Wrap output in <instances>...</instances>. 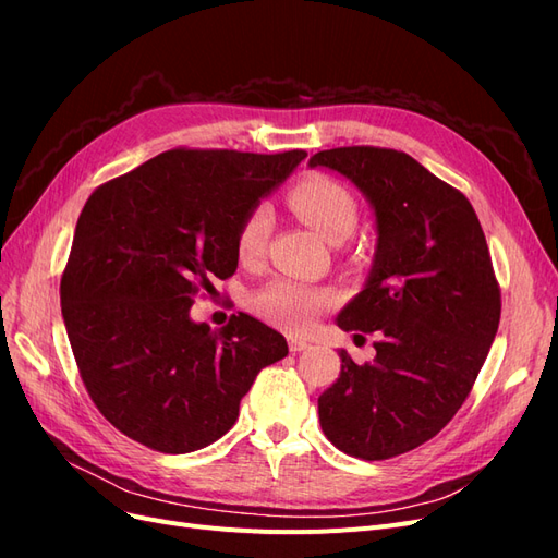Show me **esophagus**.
<instances>
[{
  "mask_svg": "<svg viewBox=\"0 0 558 558\" xmlns=\"http://www.w3.org/2000/svg\"><path fill=\"white\" fill-rule=\"evenodd\" d=\"M289 349H291L293 353H300V351L310 349V342L302 340V337H289Z\"/></svg>",
  "mask_w": 558,
  "mask_h": 558,
  "instance_id": "34e87169",
  "label": "esophagus"
}]
</instances>
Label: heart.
I'll return each instance as SVG.
<instances>
[{"label":"heart","instance_id":"b5f03b06","mask_svg":"<svg viewBox=\"0 0 558 558\" xmlns=\"http://www.w3.org/2000/svg\"><path fill=\"white\" fill-rule=\"evenodd\" d=\"M289 202L293 211L305 221L312 230H316L324 240L349 238L359 221L356 199L351 197L347 189L330 179H310L302 181L291 191ZM269 226H272V214L267 205H258L253 209L238 232V253L240 258H256L265 246ZM332 293L312 286L305 281L293 279H275L260 291L253 293L251 307L267 324L283 330L300 332L305 330L312 320L330 307Z\"/></svg>","mask_w":558,"mask_h":558}]
</instances>
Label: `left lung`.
I'll return each mask as SVG.
<instances>
[{"label": "left lung", "instance_id": "left-lung-1", "mask_svg": "<svg viewBox=\"0 0 558 558\" xmlns=\"http://www.w3.org/2000/svg\"><path fill=\"white\" fill-rule=\"evenodd\" d=\"M310 167L349 179L375 214L363 291L342 330L379 332L373 363L340 351V379L318 398L328 440L365 461L393 459L440 433L475 384L500 320V291L468 197L393 148L318 150Z\"/></svg>", "mask_w": 558, "mask_h": 558}]
</instances>
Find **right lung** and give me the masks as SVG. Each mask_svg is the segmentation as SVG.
Returning <instances> with one entry per match:
<instances>
[{
	"instance_id": "add662e5",
	"label": "right lung",
	"mask_w": 558,
	"mask_h": 558,
	"mask_svg": "<svg viewBox=\"0 0 558 558\" xmlns=\"http://www.w3.org/2000/svg\"><path fill=\"white\" fill-rule=\"evenodd\" d=\"M305 150H167L88 197L60 281L78 373L109 424L162 453L223 437L283 335L244 312L191 318L197 286L238 269V232Z\"/></svg>"
}]
</instances>
